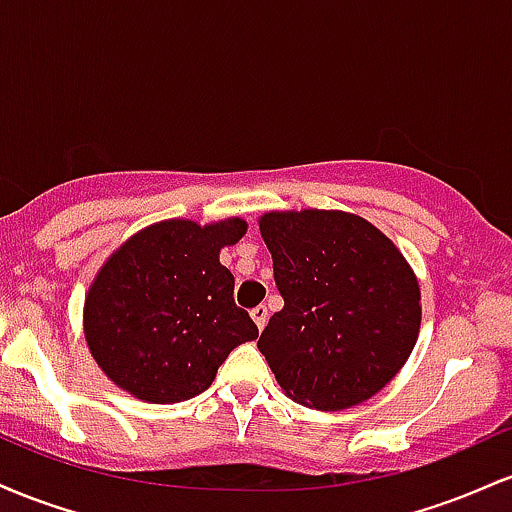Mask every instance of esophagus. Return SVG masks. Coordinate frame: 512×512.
I'll list each match as a JSON object with an SVG mask.
<instances>
[{"label": "esophagus", "instance_id": "obj_1", "mask_svg": "<svg viewBox=\"0 0 512 512\" xmlns=\"http://www.w3.org/2000/svg\"><path fill=\"white\" fill-rule=\"evenodd\" d=\"M250 315H252V320H255L257 330H264V325H267V317H269L267 305H257V308L250 310Z\"/></svg>", "mask_w": 512, "mask_h": 512}]
</instances>
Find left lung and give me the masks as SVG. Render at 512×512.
<instances>
[{"instance_id": "8db88e82", "label": "left lung", "mask_w": 512, "mask_h": 512, "mask_svg": "<svg viewBox=\"0 0 512 512\" xmlns=\"http://www.w3.org/2000/svg\"><path fill=\"white\" fill-rule=\"evenodd\" d=\"M260 233L284 298L257 342L276 383L320 411L366 402L419 334V284L402 252L344 211H272Z\"/></svg>"}]
</instances>
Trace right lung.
Returning <instances> with one entry per match:
<instances>
[{
    "mask_svg": "<svg viewBox=\"0 0 512 512\" xmlns=\"http://www.w3.org/2000/svg\"><path fill=\"white\" fill-rule=\"evenodd\" d=\"M245 221L197 226L163 221L129 238L103 264L86 296L88 349L115 385L154 404L199 395L228 354L257 339L233 301L236 279L219 262Z\"/></svg>",
    "mask_w": 512,
    "mask_h": 512,
    "instance_id": "add662e5",
    "label": "right lung"
}]
</instances>
